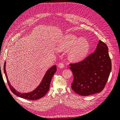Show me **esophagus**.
Here are the masks:
<instances>
[{"label":"esophagus","instance_id":"34e87169","mask_svg":"<svg viewBox=\"0 0 120 120\" xmlns=\"http://www.w3.org/2000/svg\"><path fill=\"white\" fill-rule=\"evenodd\" d=\"M58 67H59V68H64V64L63 63H59V64H58Z\"/></svg>","mask_w":120,"mask_h":120}]
</instances>
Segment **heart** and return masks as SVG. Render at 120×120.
I'll return each mask as SVG.
<instances>
[{
  "mask_svg": "<svg viewBox=\"0 0 120 120\" xmlns=\"http://www.w3.org/2000/svg\"><path fill=\"white\" fill-rule=\"evenodd\" d=\"M56 48L59 50L69 49V59L78 61L82 60L88 54L90 49V44L86 38H80L72 34H69L64 35L58 40Z\"/></svg>",
  "mask_w": 120,
  "mask_h": 120,
  "instance_id": "b5f03b06",
  "label": "heart"
}]
</instances>
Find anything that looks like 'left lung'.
Returning <instances> with one entry per match:
<instances>
[{
	"label": "left lung",
	"mask_w": 120,
	"mask_h": 120,
	"mask_svg": "<svg viewBox=\"0 0 120 120\" xmlns=\"http://www.w3.org/2000/svg\"><path fill=\"white\" fill-rule=\"evenodd\" d=\"M70 65L74 75L71 89L75 92L83 96L100 93L112 70L107 45L100 40L93 53L81 62Z\"/></svg>",
	"instance_id": "left-lung-1"
}]
</instances>
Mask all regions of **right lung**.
I'll return each mask as SVG.
<instances>
[{
    "instance_id": "1",
    "label": "right lung",
    "mask_w": 120,
    "mask_h": 120,
    "mask_svg": "<svg viewBox=\"0 0 120 120\" xmlns=\"http://www.w3.org/2000/svg\"><path fill=\"white\" fill-rule=\"evenodd\" d=\"M6 61H5L3 67V70H4V74L5 75V77L7 79V82H8V86L10 90L16 96L19 97L20 98H23V99L28 100H36L39 99L45 96L46 94L48 93L49 89L50 83L51 82L52 79L54 74L56 71V66L54 65L52 67L49 68V70L46 71V73L43 77L41 82L38 86L34 90H32V92L26 93H21L20 92H17L13 87L11 86L9 82V81L8 79V75H7L6 69Z\"/></svg>"
}]
</instances>
